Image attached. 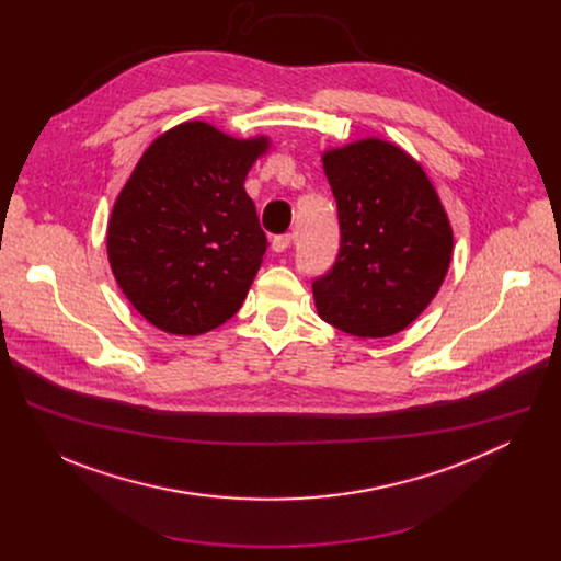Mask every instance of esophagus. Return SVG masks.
<instances>
[{
    "label": "esophagus",
    "instance_id": "34e87169",
    "mask_svg": "<svg viewBox=\"0 0 561 561\" xmlns=\"http://www.w3.org/2000/svg\"><path fill=\"white\" fill-rule=\"evenodd\" d=\"M293 244H295L293 234H279L273 239V251L282 255V253H288L293 249Z\"/></svg>",
    "mask_w": 561,
    "mask_h": 561
}]
</instances>
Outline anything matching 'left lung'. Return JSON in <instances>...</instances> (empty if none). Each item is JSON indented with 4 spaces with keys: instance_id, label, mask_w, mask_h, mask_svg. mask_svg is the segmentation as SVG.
Masks as SVG:
<instances>
[{
    "instance_id": "8db88e82",
    "label": "left lung",
    "mask_w": 561,
    "mask_h": 561,
    "mask_svg": "<svg viewBox=\"0 0 561 561\" xmlns=\"http://www.w3.org/2000/svg\"><path fill=\"white\" fill-rule=\"evenodd\" d=\"M337 202L340 255L312 282L319 317L355 337H390L444 284L453 228L426 171L404 148L366 137L322 154Z\"/></svg>"
}]
</instances>
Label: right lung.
Masks as SVG:
<instances>
[{
  "mask_svg": "<svg viewBox=\"0 0 561 561\" xmlns=\"http://www.w3.org/2000/svg\"><path fill=\"white\" fill-rule=\"evenodd\" d=\"M271 146L208 122L159 135L119 191L106 232L111 271L135 310L171 335H204L242 308L266 253L244 182Z\"/></svg>",
  "mask_w": 561,
  "mask_h": 561,
  "instance_id": "obj_1",
  "label": "right lung"
}]
</instances>
